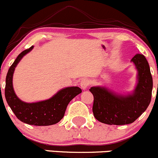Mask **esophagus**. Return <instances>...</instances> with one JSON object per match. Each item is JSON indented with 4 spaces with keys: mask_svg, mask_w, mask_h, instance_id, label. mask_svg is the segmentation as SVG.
<instances>
[{
    "mask_svg": "<svg viewBox=\"0 0 158 158\" xmlns=\"http://www.w3.org/2000/svg\"><path fill=\"white\" fill-rule=\"evenodd\" d=\"M90 81H89V79L84 78V79L81 80L80 85H81V88H82L83 90H86V89L88 87V86L90 85Z\"/></svg>",
    "mask_w": 158,
    "mask_h": 158,
    "instance_id": "obj_1",
    "label": "esophagus"
}]
</instances>
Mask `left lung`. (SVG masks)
<instances>
[{"mask_svg":"<svg viewBox=\"0 0 158 158\" xmlns=\"http://www.w3.org/2000/svg\"><path fill=\"white\" fill-rule=\"evenodd\" d=\"M137 70V83L133 93L118 94L104 87H92L93 113L98 121L110 125H124L135 121L149 106L153 79L149 64L143 54L131 59Z\"/></svg>","mask_w":158,"mask_h":158,"instance_id":"8db88e82","label":"left lung"}]
</instances>
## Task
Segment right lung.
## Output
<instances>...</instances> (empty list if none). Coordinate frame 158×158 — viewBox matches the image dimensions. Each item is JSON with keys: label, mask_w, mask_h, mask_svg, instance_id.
<instances>
[{"label": "right lung", "mask_w": 158, "mask_h": 158, "mask_svg": "<svg viewBox=\"0 0 158 158\" xmlns=\"http://www.w3.org/2000/svg\"><path fill=\"white\" fill-rule=\"evenodd\" d=\"M34 46L22 51L15 59L6 77L5 98L17 118L30 125L48 126L58 123L63 118L70 101L82 92L78 87H68L59 90L52 98L35 103H26L17 97L13 87V74L20 60Z\"/></svg>", "instance_id": "obj_1"}]
</instances>
